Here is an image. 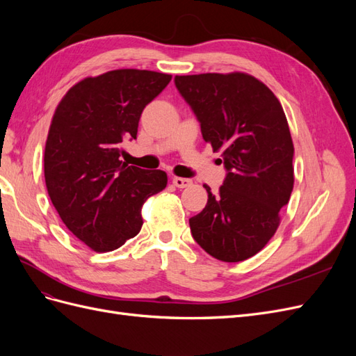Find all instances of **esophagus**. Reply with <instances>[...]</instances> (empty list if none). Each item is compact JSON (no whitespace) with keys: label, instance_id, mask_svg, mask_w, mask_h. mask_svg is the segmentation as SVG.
<instances>
[{"label":"esophagus","instance_id":"obj_1","mask_svg":"<svg viewBox=\"0 0 356 356\" xmlns=\"http://www.w3.org/2000/svg\"><path fill=\"white\" fill-rule=\"evenodd\" d=\"M172 182H174V186L178 187V188H187L193 184L191 179L181 178V177H174V178H172Z\"/></svg>","mask_w":356,"mask_h":356}]
</instances>
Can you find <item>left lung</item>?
<instances>
[{
    "mask_svg": "<svg viewBox=\"0 0 356 356\" xmlns=\"http://www.w3.org/2000/svg\"><path fill=\"white\" fill-rule=\"evenodd\" d=\"M175 86L227 169L217 195L203 186L208 203L190 218L193 238L217 260H248L273 238L294 187V145L282 105L246 72L177 75Z\"/></svg>",
    "mask_w": 356,
    "mask_h": 356,
    "instance_id": "left-lung-1",
    "label": "left lung"
}]
</instances>
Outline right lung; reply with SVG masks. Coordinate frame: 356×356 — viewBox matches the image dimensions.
<instances>
[{
	"mask_svg": "<svg viewBox=\"0 0 356 356\" xmlns=\"http://www.w3.org/2000/svg\"><path fill=\"white\" fill-rule=\"evenodd\" d=\"M170 74L114 70L86 77L53 114L44 178L53 207L68 230L96 252H110L143 227V204L168 184L163 170L127 166L122 143L136 138L145 105Z\"/></svg>",
	"mask_w": 356,
	"mask_h": 356,
	"instance_id": "1",
	"label": "right lung"
}]
</instances>
